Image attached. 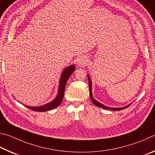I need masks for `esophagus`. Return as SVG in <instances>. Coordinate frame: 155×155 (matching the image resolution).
<instances>
[{
    "instance_id": "esophagus-1",
    "label": "esophagus",
    "mask_w": 155,
    "mask_h": 155,
    "mask_svg": "<svg viewBox=\"0 0 155 155\" xmlns=\"http://www.w3.org/2000/svg\"><path fill=\"white\" fill-rule=\"evenodd\" d=\"M88 62V57L87 56H82L78 61V64L80 66H84Z\"/></svg>"
}]
</instances>
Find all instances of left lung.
Instances as JSON below:
<instances>
[{
  "mask_svg": "<svg viewBox=\"0 0 155 155\" xmlns=\"http://www.w3.org/2000/svg\"><path fill=\"white\" fill-rule=\"evenodd\" d=\"M88 86H89V91H90V97L92 102L93 103L94 105H95L96 106L101 107V108H104V109H106V110H114V111H118V110H122L125 109V108L128 107L130 105L129 104L128 105H127L125 107H110L107 106H105V105H103L101 103H99V101H97V100H95L94 99V97L93 96V93H92V82L91 80V78L89 75H88Z\"/></svg>",
  "mask_w": 155,
  "mask_h": 155,
  "instance_id": "8db88e82",
  "label": "left lung"
}]
</instances>
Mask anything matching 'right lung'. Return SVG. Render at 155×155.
Wrapping results in <instances>:
<instances>
[{
    "mask_svg": "<svg viewBox=\"0 0 155 155\" xmlns=\"http://www.w3.org/2000/svg\"><path fill=\"white\" fill-rule=\"evenodd\" d=\"M75 69V65L71 64L68 66L63 70V71H62L61 75V78H60L58 94H57L56 98L52 100L51 102L48 103V104H46L45 105H43L41 106L38 107H32L28 106V105H24V106L28 107L30 110L35 111V112H46V111L53 110L54 108L58 107V105L61 104L62 99H63L64 88L67 80L69 79L71 75L72 74V73L74 71Z\"/></svg>",
    "mask_w": 155,
    "mask_h": 155,
    "instance_id": "right-lung-1",
    "label": "right lung"
}]
</instances>
